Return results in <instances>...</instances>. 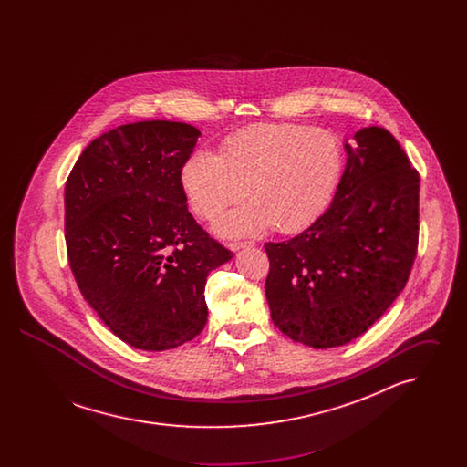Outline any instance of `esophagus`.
Returning <instances> with one entry per match:
<instances>
[{
  "mask_svg": "<svg viewBox=\"0 0 467 467\" xmlns=\"http://www.w3.org/2000/svg\"><path fill=\"white\" fill-rule=\"evenodd\" d=\"M254 242H231L229 248L231 250H240V248H246V246H254Z\"/></svg>",
  "mask_w": 467,
  "mask_h": 467,
  "instance_id": "1",
  "label": "esophagus"
}]
</instances>
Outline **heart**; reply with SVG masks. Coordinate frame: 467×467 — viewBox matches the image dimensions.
<instances>
[{"label": "heart", "instance_id": "heart-1", "mask_svg": "<svg viewBox=\"0 0 467 467\" xmlns=\"http://www.w3.org/2000/svg\"><path fill=\"white\" fill-rule=\"evenodd\" d=\"M341 168V147L329 131L265 122L229 134L221 156L194 152L180 180L192 210L208 221L248 194L252 202L219 223L223 234H254L271 223L280 233H296L326 210Z\"/></svg>", "mask_w": 467, "mask_h": 467}]
</instances>
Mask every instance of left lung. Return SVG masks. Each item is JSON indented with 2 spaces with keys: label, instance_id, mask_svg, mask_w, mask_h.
Here are the masks:
<instances>
[{
  "label": "left lung",
  "instance_id": "8db88e82",
  "mask_svg": "<svg viewBox=\"0 0 467 467\" xmlns=\"http://www.w3.org/2000/svg\"><path fill=\"white\" fill-rule=\"evenodd\" d=\"M345 143L331 206L297 236L265 244L275 326L313 348L366 333L400 296L419 246L420 177L400 141L364 128Z\"/></svg>",
  "mask_w": 467,
  "mask_h": 467
}]
</instances>
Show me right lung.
Instances as JSON below:
<instances>
[{
  "label": "right lung",
  "mask_w": 467,
  "mask_h": 467,
  "mask_svg": "<svg viewBox=\"0 0 467 467\" xmlns=\"http://www.w3.org/2000/svg\"><path fill=\"white\" fill-rule=\"evenodd\" d=\"M200 130L143 120L92 140L65 187L67 261L90 308L134 348L194 339L206 276L233 257L194 221L180 173Z\"/></svg>",
  "instance_id": "obj_1"
}]
</instances>
